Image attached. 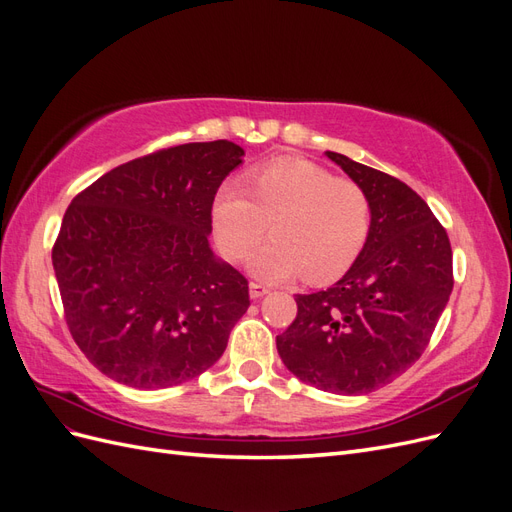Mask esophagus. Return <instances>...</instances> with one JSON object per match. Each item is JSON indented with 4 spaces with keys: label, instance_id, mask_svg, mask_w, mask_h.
Instances as JSON below:
<instances>
[{
    "label": "esophagus",
    "instance_id": "34e87169",
    "mask_svg": "<svg viewBox=\"0 0 512 512\" xmlns=\"http://www.w3.org/2000/svg\"><path fill=\"white\" fill-rule=\"evenodd\" d=\"M269 292H271V290H269L265 284H256V282L250 284V297H252V299L265 297V294H269Z\"/></svg>",
    "mask_w": 512,
    "mask_h": 512
}]
</instances>
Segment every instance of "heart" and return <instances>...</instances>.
Wrapping results in <instances>:
<instances>
[{"label":"heart","instance_id":"obj_1","mask_svg":"<svg viewBox=\"0 0 512 512\" xmlns=\"http://www.w3.org/2000/svg\"><path fill=\"white\" fill-rule=\"evenodd\" d=\"M273 239L250 258L258 280L284 282L305 273L324 284L350 269L371 226L369 198L361 185L337 179L301 158L258 166L241 183H226L211 207L213 237L228 260H241L265 237Z\"/></svg>","mask_w":512,"mask_h":512}]
</instances>
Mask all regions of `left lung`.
Listing matches in <instances>:
<instances>
[{"instance_id":"8db88e82","label":"left lung","mask_w":512,"mask_h":512,"mask_svg":"<svg viewBox=\"0 0 512 512\" xmlns=\"http://www.w3.org/2000/svg\"><path fill=\"white\" fill-rule=\"evenodd\" d=\"M369 198L361 254L331 288L297 294V318L275 337L299 380L335 395H363L421 359L453 290L446 230L406 183L327 151Z\"/></svg>"}]
</instances>
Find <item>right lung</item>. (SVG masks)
<instances>
[{
	"label": "right lung",
	"mask_w": 512,
	"mask_h": 512,
	"mask_svg": "<svg viewBox=\"0 0 512 512\" xmlns=\"http://www.w3.org/2000/svg\"><path fill=\"white\" fill-rule=\"evenodd\" d=\"M243 156L230 141L162 149L70 203L53 269L74 342L104 376L168 389L224 354L250 292L211 250V207Z\"/></svg>",
	"instance_id": "obj_1"
}]
</instances>
